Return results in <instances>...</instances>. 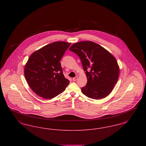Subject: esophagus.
<instances>
[{"label":"esophagus","instance_id":"esophagus-1","mask_svg":"<svg viewBox=\"0 0 146 146\" xmlns=\"http://www.w3.org/2000/svg\"><path fill=\"white\" fill-rule=\"evenodd\" d=\"M77 79H78V76H76V77H74V78H73V80L74 81V82H75V81H76V80H77Z\"/></svg>","mask_w":146,"mask_h":146}]
</instances>
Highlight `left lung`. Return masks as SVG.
<instances>
[{
	"mask_svg": "<svg viewBox=\"0 0 146 146\" xmlns=\"http://www.w3.org/2000/svg\"><path fill=\"white\" fill-rule=\"evenodd\" d=\"M70 50L79 56L86 71L88 82L82 88L84 94L95 100L108 96L117 83L119 74L115 57L101 45L90 41L75 43Z\"/></svg>",
	"mask_w": 146,
	"mask_h": 146,
	"instance_id": "obj_1",
	"label": "left lung"
}]
</instances>
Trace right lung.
Segmentation results:
<instances>
[{
  "instance_id": "right-lung-1",
  "label": "right lung",
  "mask_w": 146,
  "mask_h": 146,
  "mask_svg": "<svg viewBox=\"0 0 146 146\" xmlns=\"http://www.w3.org/2000/svg\"><path fill=\"white\" fill-rule=\"evenodd\" d=\"M70 45L67 42H54L29 56L25 67V76L30 88L40 97H56L70 83L63 74L60 60Z\"/></svg>"
}]
</instances>
